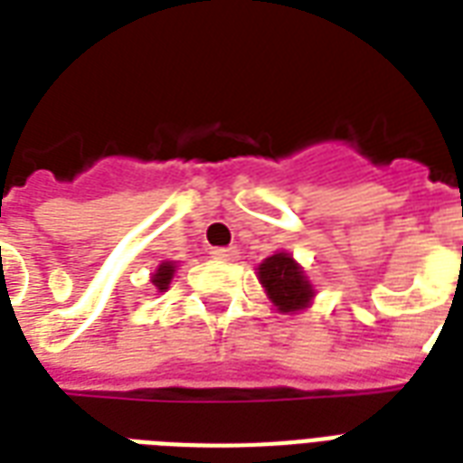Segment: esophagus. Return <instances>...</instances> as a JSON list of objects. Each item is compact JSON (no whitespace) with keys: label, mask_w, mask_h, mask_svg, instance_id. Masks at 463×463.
<instances>
[{"label":"esophagus","mask_w":463,"mask_h":463,"mask_svg":"<svg viewBox=\"0 0 463 463\" xmlns=\"http://www.w3.org/2000/svg\"><path fill=\"white\" fill-rule=\"evenodd\" d=\"M211 258L213 260H235L238 258V248H213L211 250Z\"/></svg>","instance_id":"obj_1"}]
</instances>
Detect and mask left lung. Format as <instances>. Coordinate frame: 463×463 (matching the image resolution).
Masks as SVG:
<instances>
[{"label": "left lung", "mask_w": 463, "mask_h": 463, "mask_svg": "<svg viewBox=\"0 0 463 463\" xmlns=\"http://www.w3.org/2000/svg\"><path fill=\"white\" fill-rule=\"evenodd\" d=\"M260 282L279 311H299L314 297L309 279L287 252H277L258 267Z\"/></svg>", "instance_id": "1"}]
</instances>
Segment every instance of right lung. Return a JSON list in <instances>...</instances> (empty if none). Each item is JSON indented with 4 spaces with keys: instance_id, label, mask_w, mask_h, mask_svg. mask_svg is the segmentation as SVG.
I'll return each instance as SVG.
<instances>
[{
    "instance_id": "right-lung-1",
    "label": "right lung",
    "mask_w": 463,
    "mask_h": 463,
    "mask_svg": "<svg viewBox=\"0 0 463 463\" xmlns=\"http://www.w3.org/2000/svg\"><path fill=\"white\" fill-rule=\"evenodd\" d=\"M171 277H174V265L171 262H164V265H159V269H156V275L152 277V282L156 289H166L171 282Z\"/></svg>"
}]
</instances>
